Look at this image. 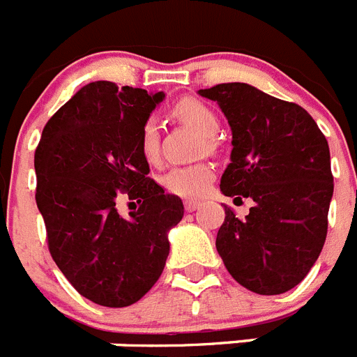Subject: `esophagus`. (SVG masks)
<instances>
[{"instance_id":"1","label":"esophagus","mask_w":357,"mask_h":357,"mask_svg":"<svg viewBox=\"0 0 357 357\" xmlns=\"http://www.w3.org/2000/svg\"><path fill=\"white\" fill-rule=\"evenodd\" d=\"M198 206H200V202L198 200H185L184 202L185 211H195V209H198Z\"/></svg>"}]
</instances>
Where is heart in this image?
<instances>
[{
	"instance_id": "obj_1",
	"label": "heart",
	"mask_w": 357,
	"mask_h": 357,
	"mask_svg": "<svg viewBox=\"0 0 357 357\" xmlns=\"http://www.w3.org/2000/svg\"><path fill=\"white\" fill-rule=\"evenodd\" d=\"M169 114L176 121L188 127L197 128L204 135H213L218 130V118L213 110L195 98H182L169 109ZM141 155L148 162H157L160 155V132L153 118H146L141 123L137 135ZM214 178V172L209 164H188L169 169L162 176V185L169 195L182 198L202 197L209 189Z\"/></svg>"
}]
</instances>
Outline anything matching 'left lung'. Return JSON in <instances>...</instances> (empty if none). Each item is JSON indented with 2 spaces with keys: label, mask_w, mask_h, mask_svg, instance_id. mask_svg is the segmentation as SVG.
Masks as SVG:
<instances>
[{
  "label": "left lung",
  "mask_w": 357,
  "mask_h": 357,
  "mask_svg": "<svg viewBox=\"0 0 357 357\" xmlns=\"http://www.w3.org/2000/svg\"><path fill=\"white\" fill-rule=\"evenodd\" d=\"M200 94L218 102L232 128L223 195L254 200L245 218L225 207L218 254L243 288L289 291L326 243L334 189L326 135L301 105L248 84H218Z\"/></svg>",
  "instance_id": "8db88e82"
}]
</instances>
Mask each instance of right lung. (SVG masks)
<instances>
[{
  "label": "right lung",
  "instance_id": "obj_1",
  "mask_svg": "<svg viewBox=\"0 0 357 357\" xmlns=\"http://www.w3.org/2000/svg\"><path fill=\"white\" fill-rule=\"evenodd\" d=\"M162 93L93 82L56 110L36 148V202L48 250L82 296L105 307L137 302L169 254L178 197L148 176L137 135ZM131 213L123 217L119 204Z\"/></svg>",
  "mask_w": 357,
  "mask_h": 357
}]
</instances>
